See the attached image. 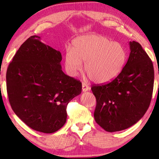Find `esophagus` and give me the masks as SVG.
Segmentation results:
<instances>
[{"label": "esophagus", "mask_w": 159, "mask_h": 159, "mask_svg": "<svg viewBox=\"0 0 159 159\" xmlns=\"http://www.w3.org/2000/svg\"><path fill=\"white\" fill-rule=\"evenodd\" d=\"M90 89V88L89 87V85L86 84L85 83H82V90L83 92H86V91L89 90Z\"/></svg>", "instance_id": "obj_1"}]
</instances>
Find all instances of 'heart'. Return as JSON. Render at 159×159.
Masks as SVG:
<instances>
[{
  "mask_svg": "<svg viewBox=\"0 0 159 159\" xmlns=\"http://www.w3.org/2000/svg\"><path fill=\"white\" fill-rule=\"evenodd\" d=\"M126 58L127 52L121 44L99 35H85L75 39L71 50L66 51L64 66L69 76H76L84 61L89 78L98 83H104L120 73Z\"/></svg>",
  "mask_w": 159,
  "mask_h": 159,
  "instance_id": "obj_1",
  "label": "heart"
}]
</instances>
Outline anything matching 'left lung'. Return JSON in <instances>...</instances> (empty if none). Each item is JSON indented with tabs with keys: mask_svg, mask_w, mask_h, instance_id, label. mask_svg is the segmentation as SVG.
Returning <instances> with one entry per match:
<instances>
[{
	"mask_svg": "<svg viewBox=\"0 0 159 159\" xmlns=\"http://www.w3.org/2000/svg\"><path fill=\"white\" fill-rule=\"evenodd\" d=\"M127 63L109 83L93 85L96 98L94 118L107 132L120 131L141 119L149 108L154 88L153 63L141 45L130 41Z\"/></svg>",
	"mask_w": 159,
	"mask_h": 159,
	"instance_id": "left-lung-1",
	"label": "left lung"
}]
</instances>
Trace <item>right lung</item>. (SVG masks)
I'll return each instance as SVG.
<instances>
[{"label":"right lung","mask_w":159,"mask_h":159,"mask_svg":"<svg viewBox=\"0 0 159 159\" xmlns=\"http://www.w3.org/2000/svg\"><path fill=\"white\" fill-rule=\"evenodd\" d=\"M61 55L32 36L21 45L6 74L7 92L15 114L29 127L52 133L65 124L66 107L81 93L82 83L61 70Z\"/></svg>","instance_id":"1"}]
</instances>
